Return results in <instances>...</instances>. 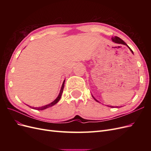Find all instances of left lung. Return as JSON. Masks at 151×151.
Listing matches in <instances>:
<instances>
[{"label":"left lung","instance_id":"left-lung-1","mask_svg":"<svg viewBox=\"0 0 151 151\" xmlns=\"http://www.w3.org/2000/svg\"><path fill=\"white\" fill-rule=\"evenodd\" d=\"M111 40H112V41H113V42L115 43H117V44H122V45H126V46L130 49L131 52L134 54V52H133V51H132V49H131L129 46H128V45L125 43V42H124V41H123V40H122L121 38H120L119 37H118V36H115V37H112V38H111ZM92 96H93V95H92ZM93 98L94 99L95 101H96L97 102L99 103V101H98L97 99H96L94 98V96H93ZM108 106L111 107V108H113V107H114V106H108ZM116 107H118V106H116Z\"/></svg>","mask_w":151,"mask_h":151}]
</instances>
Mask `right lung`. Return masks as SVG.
Wrapping results in <instances>:
<instances>
[{"mask_svg": "<svg viewBox=\"0 0 151 151\" xmlns=\"http://www.w3.org/2000/svg\"><path fill=\"white\" fill-rule=\"evenodd\" d=\"M65 81V80H64V81H63V84H62V88H61V89H60V93H59L58 96H57V98L55 99L53 101H52V103H49V104H47V105H45V106H40V107H32V106H29V105H28V106H29V107H30V108H31L34 109H36V110H43V109H45L48 108H50V107H52V106H53V105H55V104H57V103L59 101V100H60V98H61L62 94V93H63V88H64Z\"/></svg>", "mask_w": 151, "mask_h": 151, "instance_id": "obj_1", "label": "right lung"}]
</instances>
